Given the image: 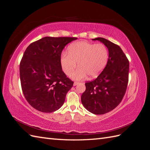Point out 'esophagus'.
Wrapping results in <instances>:
<instances>
[{"label":"esophagus","instance_id":"34e87169","mask_svg":"<svg viewBox=\"0 0 150 150\" xmlns=\"http://www.w3.org/2000/svg\"><path fill=\"white\" fill-rule=\"evenodd\" d=\"M79 83V82H76V81H75V82H74V84H73V85H74V86H76L77 84H78Z\"/></svg>","mask_w":150,"mask_h":150}]
</instances>
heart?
Instances as JSON below:
<instances>
[{
  "instance_id": "heart-1",
  "label": "heart",
  "mask_w": 150,
  "mask_h": 150,
  "mask_svg": "<svg viewBox=\"0 0 150 150\" xmlns=\"http://www.w3.org/2000/svg\"><path fill=\"white\" fill-rule=\"evenodd\" d=\"M68 52H63L61 64L65 74H72V79L81 80L88 75L90 78L97 77L105 67L108 59V51L104 45L95 44L86 41H79L68 47Z\"/></svg>"
}]
</instances>
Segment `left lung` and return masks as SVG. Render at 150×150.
Masks as SVG:
<instances>
[{"label":"left lung","instance_id":"left-lung-1","mask_svg":"<svg viewBox=\"0 0 150 150\" xmlns=\"http://www.w3.org/2000/svg\"><path fill=\"white\" fill-rule=\"evenodd\" d=\"M92 40L105 45L109 58L105 68L97 78L85 83L81 102L89 112L103 115L118 106L125 96L128 83L129 61L117 45L103 38Z\"/></svg>","mask_w":150,"mask_h":150}]
</instances>
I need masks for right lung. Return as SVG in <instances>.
I'll use <instances>...</instances> for the list:
<instances>
[{
	"label": "right lung",
	"mask_w": 150,
	"mask_h": 150,
	"mask_svg": "<svg viewBox=\"0 0 150 150\" xmlns=\"http://www.w3.org/2000/svg\"><path fill=\"white\" fill-rule=\"evenodd\" d=\"M76 38L45 37L27 47L20 63L21 87L27 101L42 112H52L64 104L73 81L62 70L63 49Z\"/></svg>",
	"instance_id": "1"
}]
</instances>
